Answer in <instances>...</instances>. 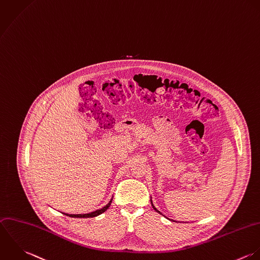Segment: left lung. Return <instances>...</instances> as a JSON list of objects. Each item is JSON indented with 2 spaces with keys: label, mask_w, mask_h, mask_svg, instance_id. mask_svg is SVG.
Returning <instances> with one entry per match:
<instances>
[{
  "label": "left lung",
  "mask_w": 260,
  "mask_h": 260,
  "mask_svg": "<svg viewBox=\"0 0 260 260\" xmlns=\"http://www.w3.org/2000/svg\"><path fill=\"white\" fill-rule=\"evenodd\" d=\"M151 205H152V208H153V209H154V210H155V211H156V212H157V213H159V214H161V213H160V212H159V211H158V210H157V209H156V208H155V207H154V206H153V204H152V201H151ZM161 215H162V214H161Z\"/></svg>",
  "instance_id": "left-lung-1"
}]
</instances>
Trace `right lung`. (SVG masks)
Wrapping results in <instances>:
<instances>
[{"mask_svg": "<svg viewBox=\"0 0 260 260\" xmlns=\"http://www.w3.org/2000/svg\"><path fill=\"white\" fill-rule=\"evenodd\" d=\"M112 201H113V198L111 199V201H110V202H109L105 207H103L102 209L96 210V211H94V212L88 213V214H78V215H73V214H66V213H64V215H67V216H69V217H72V218H92V217H96V216L101 215L102 213L106 212V211L109 209V207L111 206Z\"/></svg>", "mask_w": 260, "mask_h": 260, "instance_id": "add662e5", "label": "right lung"}]
</instances>
